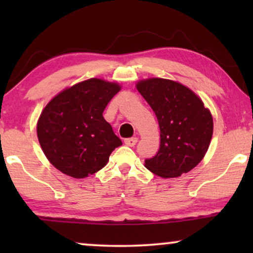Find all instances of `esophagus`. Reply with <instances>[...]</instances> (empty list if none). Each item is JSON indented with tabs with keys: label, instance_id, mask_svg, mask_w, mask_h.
<instances>
[{
	"label": "esophagus",
	"instance_id": "esophagus-1",
	"mask_svg": "<svg viewBox=\"0 0 253 253\" xmlns=\"http://www.w3.org/2000/svg\"><path fill=\"white\" fill-rule=\"evenodd\" d=\"M137 141H138V138H136V137L126 138V139H124V144H126V146L132 147V146H134V145L137 144Z\"/></svg>",
	"mask_w": 253,
	"mask_h": 253
}]
</instances>
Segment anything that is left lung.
Listing matches in <instances>:
<instances>
[{
	"instance_id": "1",
	"label": "left lung",
	"mask_w": 253,
	"mask_h": 253,
	"mask_svg": "<svg viewBox=\"0 0 253 253\" xmlns=\"http://www.w3.org/2000/svg\"><path fill=\"white\" fill-rule=\"evenodd\" d=\"M137 89L157 116L160 148L145 167L161 177H178L195 168L209 150L213 134L210 110L191 89L179 83L150 78Z\"/></svg>"
}]
</instances>
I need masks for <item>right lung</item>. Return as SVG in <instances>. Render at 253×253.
Segmentation results:
<instances>
[{
    "mask_svg": "<svg viewBox=\"0 0 253 253\" xmlns=\"http://www.w3.org/2000/svg\"><path fill=\"white\" fill-rule=\"evenodd\" d=\"M121 89L116 83L92 78L64 89L44 107L37 133L44 155L55 168L84 178L105 167L122 145L102 113Z\"/></svg>",
    "mask_w": 253,
    "mask_h": 253,
    "instance_id": "1",
    "label": "right lung"
}]
</instances>
